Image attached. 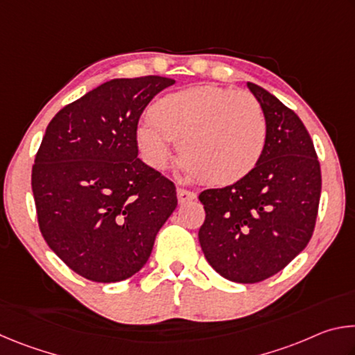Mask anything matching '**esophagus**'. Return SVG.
<instances>
[{
	"instance_id": "1",
	"label": "esophagus",
	"mask_w": 355,
	"mask_h": 355,
	"mask_svg": "<svg viewBox=\"0 0 355 355\" xmlns=\"http://www.w3.org/2000/svg\"><path fill=\"white\" fill-rule=\"evenodd\" d=\"M177 197H178V202L180 203H186V202H191L194 200L197 194L194 191H189V189H184V188H178L177 189Z\"/></svg>"
}]
</instances>
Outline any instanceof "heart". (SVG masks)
Returning <instances> with one entry per match:
<instances>
[{
  "mask_svg": "<svg viewBox=\"0 0 355 355\" xmlns=\"http://www.w3.org/2000/svg\"><path fill=\"white\" fill-rule=\"evenodd\" d=\"M148 120L136 131L147 163L163 169L173 142H180L191 172L214 186H230L249 177L266 150V117L248 92L211 84L186 87L156 100Z\"/></svg>",
  "mask_w": 355,
  "mask_h": 355,
  "instance_id": "b5f03b06",
  "label": "heart"
}]
</instances>
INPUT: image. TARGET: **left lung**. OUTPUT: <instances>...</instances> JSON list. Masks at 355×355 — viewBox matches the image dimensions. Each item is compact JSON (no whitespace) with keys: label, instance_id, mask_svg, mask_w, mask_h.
Here are the masks:
<instances>
[{"label":"left lung","instance_id":"obj_1","mask_svg":"<svg viewBox=\"0 0 355 355\" xmlns=\"http://www.w3.org/2000/svg\"><path fill=\"white\" fill-rule=\"evenodd\" d=\"M248 86L268 123L260 164L241 182L199 194L203 254L216 272L236 284L272 277L305 249L321 197L320 161L302 120L263 87Z\"/></svg>","mask_w":355,"mask_h":355}]
</instances>
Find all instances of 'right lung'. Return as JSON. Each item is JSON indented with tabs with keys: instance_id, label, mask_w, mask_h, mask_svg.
Returning <instances> with one entry per match:
<instances>
[{
	"instance_id": "add662e5",
	"label": "right lung",
	"mask_w": 355,
	"mask_h": 355,
	"mask_svg": "<svg viewBox=\"0 0 355 355\" xmlns=\"http://www.w3.org/2000/svg\"><path fill=\"white\" fill-rule=\"evenodd\" d=\"M175 80L106 81L48 123L31 173L42 236L81 277L112 284L147 263L177 208L169 178L137 158L141 114Z\"/></svg>"
}]
</instances>
